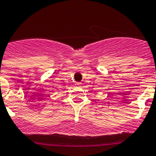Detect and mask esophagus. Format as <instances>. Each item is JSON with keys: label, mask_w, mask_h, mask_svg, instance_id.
Segmentation results:
<instances>
[{"label": "esophagus", "mask_w": 156, "mask_h": 156, "mask_svg": "<svg viewBox=\"0 0 156 156\" xmlns=\"http://www.w3.org/2000/svg\"><path fill=\"white\" fill-rule=\"evenodd\" d=\"M75 85L77 87H81L82 86V82H76Z\"/></svg>", "instance_id": "1"}]
</instances>
